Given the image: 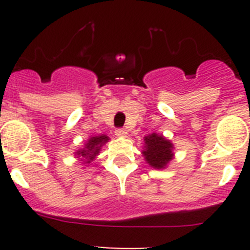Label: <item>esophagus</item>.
<instances>
[{
    "mask_svg": "<svg viewBox=\"0 0 250 250\" xmlns=\"http://www.w3.org/2000/svg\"><path fill=\"white\" fill-rule=\"evenodd\" d=\"M115 134L117 135V137L123 138V137H125V135H127V130H125V128H117V129L115 130Z\"/></svg>",
    "mask_w": 250,
    "mask_h": 250,
    "instance_id": "34e87169",
    "label": "esophagus"
}]
</instances>
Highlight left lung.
Listing matches in <instances>:
<instances>
[{"label":"left lung","mask_w":250,"mask_h":250,"mask_svg":"<svg viewBox=\"0 0 250 250\" xmlns=\"http://www.w3.org/2000/svg\"><path fill=\"white\" fill-rule=\"evenodd\" d=\"M145 146H144L143 155L148 166L155 169H163L167 167L168 163L173 160V144L170 140L166 139L163 135H158L156 133L148 134L144 138Z\"/></svg>","instance_id":"8db88e82"}]
</instances>
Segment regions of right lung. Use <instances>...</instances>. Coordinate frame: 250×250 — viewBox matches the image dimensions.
<instances>
[{
  "label": "right lung",
  "instance_id": "obj_1",
  "mask_svg": "<svg viewBox=\"0 0 250 250\" xmlns=\"http://www.w3.org/2000/svg\"><path fill=\"white\" fill-rule=\"evenodd\" d=\"M107 141H109V138L104 134L98 135V137L95 135V137L89 138V140H88L87 144H85L84 148L78 150L76 155L78 157L84 158L85 161H83V162L90 163L93 160H94L95 156L99 155V151L100 148H102V146L104 145V144H106ZM83 158H81V160H83Z\"/></svg>",
  "mask_w": 250,
  "mask_h": 250
}]
</instances>
